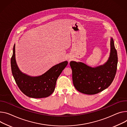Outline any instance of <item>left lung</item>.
Here are the masks:
<instances>
[{"mask_svg":"<svg viewBox=\"0 0 127 127\" xmlns=\"http://www.w3.org/2000/svg\"><path fill=\"white\" fill-rule=\"evenodd\" d=\"M118 60L117 52L111 38L110 56L104 64L91 67L82 62L71 61L74 87L80 93L88 95L96 94L106 89L116 75Z\"/></svg>","mask_w":127,"mask_h":127,"instance_id":"left-lung-1","label":"left lung"}]
</instances>
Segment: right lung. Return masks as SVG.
Instances as JSON below:
<instances>
[{"mask_svg":"<svg viewBox=\"0 0 127 127\" xmlns=\"http://www.w3.org/2000/svg\"><path fill=\"white\" fill-rule=\"evenodd\" d=\"M11 68L15 82L25 95L33 98H45L55 90L57 80L68 64L67 61L58 64L45 73L38 76H30L22 73L19 69L15 58V44L11 57Z\"/></svg>","mask_w":127,"mask_h":127,"instance_id":"add662e5","label":"right lung"}]
</instances>
